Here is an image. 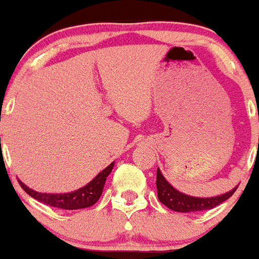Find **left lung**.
Instances as JSON below:
<instances>
[{"label": "left lung", "instance_id": "8db88e82", "mask_svg": "<svg viewBox=\"0 0 259 259\" xmlns=\"http://www.w3.org/2000/svg\"><path fill=\"white\" fill-rule=\"evenodd\" d=\"M156 186H157L158 200L167 206L171 210L178 213H193V211H203L215 208L223 201L228 200L234 194L238 186L232 189L223 195L213 196V198H195V196L186 195L176 190L171 184L167 183L160 168H157V178H156Z\"/></svg>", "mask_w": 259, "mask_h": 259}]
</instances>
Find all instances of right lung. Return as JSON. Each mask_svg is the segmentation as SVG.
Instances as JSON below:
<instances>
[{
  "mask_svg": "<svg viewBox=\"0 0 259 259\" xmlns=\"http://www.w3.org/2000/svg\"><path fill=\"white\" fill-rule=\"evenodd\" d=\"M114 162H112L111 165H108L103 171H101L85 186L66 194L37 193V191L27 188L22 181L19 180V184L31 198L36 199L40 203L54 206V208L65 209V210H76V209H83L94 205L99 200V198L102 195V191H103L104 184H106L107 176L111 174Z\"/></svg>",
  "mask_w": 259,
  "mask_h": 259,
  "instance_id": "1",
  "label": "right lung"
}]
</instances>
